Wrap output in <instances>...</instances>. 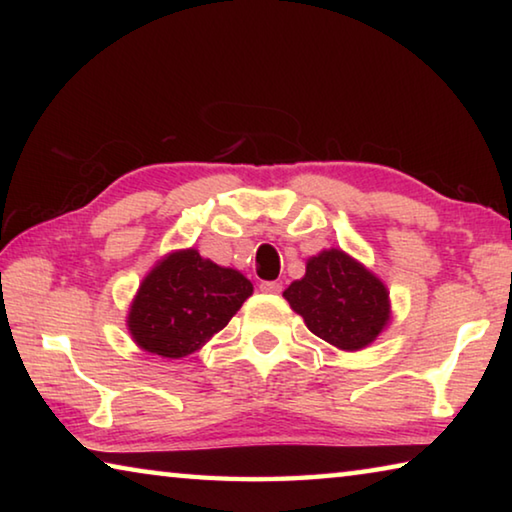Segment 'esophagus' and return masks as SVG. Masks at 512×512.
I'll return each instance as SVG.
<instances>
[{"instance_id":"34e87169","label":"esophagus","mask_w":512,"mask_h":512,"mask_svg":"<svg viewBox=\"0 0 512 512\" xmlns=\"http://www.w3.org/2000/svg\"><path fill=\"white\" fill-rule=\"evenodd\" d=\"M259 289H262L264 293H280L282 284L280 282H262L259 284Z\"/></svg>"}]
</instances>
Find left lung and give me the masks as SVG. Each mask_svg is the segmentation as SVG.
Instances as JSON below:
<instances>
[{
    "mask_svg": "<svg viewBox=\"0 0 512 512\" xmlns=\"http://www.w3.org/2000/svg\"><path fill=\"white\" fill-rule=\"evenodd\" d=\"M291 309L318 339L341 350H361L388 323V291L343 250H325L307 262L302 280L284 291Z\"/></svg>",
    "mask_w": 512,
    "mask_h": 512,
    "instance_id": "obj_1",
    "label": "left lung"
}]
</instances>
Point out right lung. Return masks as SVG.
<instances>
[{"instance_id":"1","label":"right lung","mask_w":512,"mask_h":512,"mask_svg":"<svg viewBox=\"0 0 512 512\" xmlns=\"http://www.w3.org/2000/svg\"><path fill=\"white\" fill-rule=\"evenodd\" d=\"M253 284L239 271L216 266L196 250L173 253L146 275L128 314L142 350L180 359L230 323Z\"/></svg>"}]
</instances>
